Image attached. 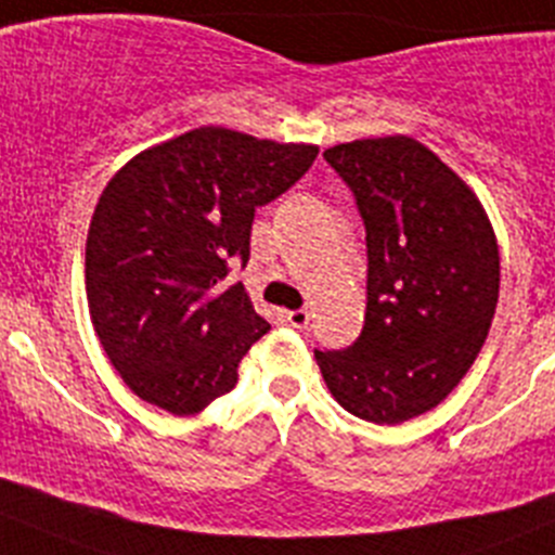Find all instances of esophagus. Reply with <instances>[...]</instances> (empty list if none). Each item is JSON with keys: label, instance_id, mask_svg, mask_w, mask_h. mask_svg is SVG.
<instances>
[{"label": "esophagus", "instance_id": "esophagus-1", "mask_svg": "<svg viewBox=\"0 0 555 555\" xmlns=\"http://www.w3.org/2000/svg\"><path fill=\"white\" fill-rule=\"evenodd\" d=\"M286 321H288V326H294V330H305V326L310 324V313H308V310H305V308L288 310Z\"/></svg>", "mask_w": 555, "mask_h": 555}]
</instances>
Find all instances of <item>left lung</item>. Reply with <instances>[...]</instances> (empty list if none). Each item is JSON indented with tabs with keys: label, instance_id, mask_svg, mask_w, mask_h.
<instances>
[{
	"label": "left lung",
	"instance_id": "1",
	"mask_svg": "<svg viewBox=\"0 0 555 555\" xmlns=\"http://www.w3.org/2000/svg\"><path fill=\"white\" fill-rule=\"evenodd\" d=\"M324 160L365 223L360 337L315 351L332 398L365 422L436 409L477 360L499 302V245L466 182L409 135L337 144Z\"/></svg>",
	"mask_w": 555,
	"mask_h": 555
}]
</instances>
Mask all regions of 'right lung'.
<instances>
[{"label": "right lung", "instance_id": "1", "mask_svg": "<svg viewBox=\"0 0 555 555\" xmlns=\"http://www.w3.org/2000/svg\"><path fill=\"white\" fill-rule=\"evenodd\" d=\"M319 146L198 128L144 150L105 184L87 236V299L122 382L177 416L231 392L269 324L245 286L256 209L286 193Z\"/></svg>", "mask_w": 555, "mask_h": 555}]
</instances>
